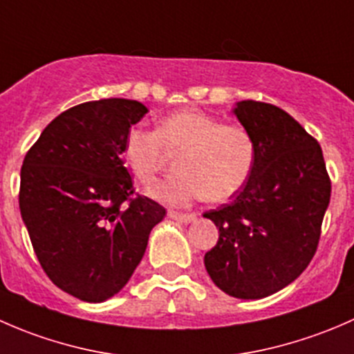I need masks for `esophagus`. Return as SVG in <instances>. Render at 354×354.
Masks as SVG:
<instances>
[{"label": "esophagus", "instance_id": "1", "mask_svg": "<svg viewBox=\"0 0 354 354\" xmlns=\"http://www.w3.org/2000/svg\"><path fill=\"white\" fill-rule=\"evenodd\" d=\"M169 217L174 221H180V223H192L195 221L194 214H183V212H174V210H169Z\"/></svg>", "mask_w": 354, "mask_h": 354}]
</instances>
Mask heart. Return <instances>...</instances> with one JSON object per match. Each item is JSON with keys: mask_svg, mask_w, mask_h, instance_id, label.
Here are the masks:
<instances>
[{"mask_svg": "<svg viewBox=\"0 0 354 354\" xmlns=\"http://www.w3.org/2000/svg\"><path fill=\"white\" fill-rule=\"evenodd\" d=\"M176 154L174 176L149 188L167 205L195 200L226 202L245 187L255 166V140L240 123H221L200 109H181L159 120L156 130L133 127L123 142V162L140 183L156 180L166 154Z\"/></svg>", "mask_w": 354, "mask_h": 354, "instance_id": "heart-1", "label": "heart"}]
</instances>
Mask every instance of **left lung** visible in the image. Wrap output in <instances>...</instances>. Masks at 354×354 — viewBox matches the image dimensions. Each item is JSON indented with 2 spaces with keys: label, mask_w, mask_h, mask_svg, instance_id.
<instances>
[{
  "label": "left lung",
  "mask_w": 354,
  "mask_h": 354,
  "mask_svg": "<svg viewBox=\"0 0 354 354\" xmlns=\"http://www.w3.org/2000/svg\"><path fill=\"white\" fill-rule=\"evenodd\" d=\"M234 114L253 135L255 166L230 203L203 214L219 227L203 263L226 295L259 299L286 288L312 262L330 178L319 142L286 111L241 101Z\"/></svg>",
  "instance_id": "obj_1"
}]
</instances>
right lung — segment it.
Returning <instances> with one entry per match:
<instances>
[{
  "instance_id": "right-lung-1",
  "label": "right lung",
  "mask_w": 354,
  "mask_h": 354,
  "mask_svg": "<svg viewBox=\"0 0 354 354\" xmlns=\"http://www.w3.org/2000/svg\"><path fill=\"white\" fill-rule=\"evenodd\" d=\"M147 108L84 102L56 116L25 154L19 203L46 276L88 303L116 295L140 263L166 209L135 194L123 142Z\"/></svg>"
}]
</instances>
